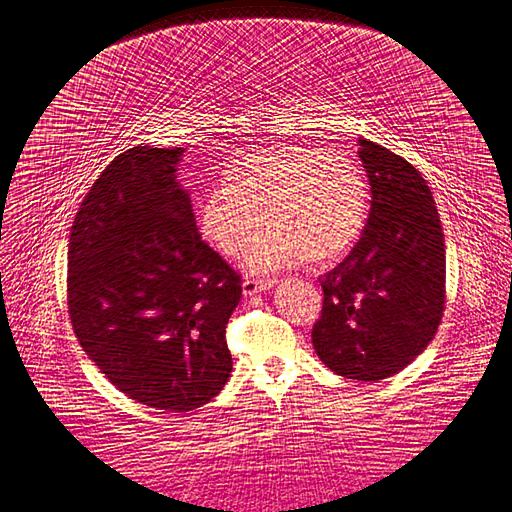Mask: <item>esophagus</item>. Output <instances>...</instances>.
I'll return each instance as SVG.
<instances>
[{"mask_svg":"<svg viewBox=\"0 0 512 512\" xmlns=\"http://www.w3.org/2000/svg\"><path fill=\"white\" fill-rule=\"evenodd\" d=\"M276 285V278H268V280H257V278H246L242 283V293L244 295H255L261 291H268Z\"/></svg>","mask_w":512,"mask_h":512,"instance_id":"obj_1","label":"esophagus"}]
</instances>
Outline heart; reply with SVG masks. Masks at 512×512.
I'll return each mask as SVG.
<instances>
[{
	"mask_svg": "<svg viewBox=\"0 0 512 512\" xmlns=\"http://www.w3.org/2000/svg\"><path fill=\"white\" fill-rule=\"evenodd\" d=\"M227 185L208 189L197 223L227 257H238L263 217L270 223L251 244L246 266L270 272L306 259L342 257L364 232L370 191L364 170L336 148L283 144L240 157Z\"/></svg>",
	"mask_w": 512,
	"mask_h": 512,
	"instance_id": "1",
	"label": "heart"
}]
</instances>
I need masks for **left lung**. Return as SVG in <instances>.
Masks as SVG:
<instances>
[{"instance_id": "1", "label": "left lung", "mask_w": 512, "mask_h": 512, "mask_svg": "<svg viewBox=\"0 0 512 512\" xmlns=\"http://www.w3.org/2000/svg\"><path fill=\"white\" fill-rule=\"evenodd\" d=\"M370 217L342 263L323 274L312 344L323 364L355 381H383L421 355L447 300L438 210L421 172L389 148L359 140Z\"/></svg>"}]
</instances>
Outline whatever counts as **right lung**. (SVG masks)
<instances>
[{"mask_svg":"<svg viewBox=\"0 0 512 512\" xmlns=\"http://www.w3.org/2000/svg\"><path fill=\"white\" fill-rule=\"evenodd\" d=\"M180 155L134 146L114 157L76 212L68 251L80 346L119 391L166 412L200 408L225 387V327L242 295L176 183Z\"/></svg>","mask_w":512,"mask_h":512,"instance_id":"obj_1","label":"right lung"}]
</instances>
